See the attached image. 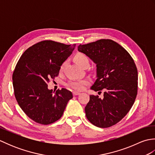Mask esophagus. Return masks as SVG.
Returning a JSON list of instances; mask_svg holds the SVG:
<instances>
[{"label":"esophagus","mask_w":155,"mask_h":155,"mask_svg":"<svg viewBox=\"0 0 155 155\" xmlns=\"http://www.w3.org/2000/svg\"><path fill=\"white\" fill-rule=\"evenodd\" d=\"M72 94H73L74 96H77V95H79L81 94V93L80 92H77V91H74L73 93H72Z\"/></svg>","instance_id":"1"}]
</instances>
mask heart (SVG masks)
Instances as JSON below:
<instances>
[{
	"mask_svg": "<svg viewBox=\"0 0 155 155\" xmlns=\"http://www.w3.org/2000/svg\"><path fill=\"white\" fill-rule=\"evenodd\" d=\"M74 60L78 65L81 66L82 67H83L85 64L88 62V59L87 56L83 53H81V52H78V53L74 55ZM64 64L65 62H63V63L61 65L60 72H62L63 71ZM89 83L90 81L86 78V79H83L81 81H71L68 82V85L71 88H74V89L81 91L83 90L84 87L88 84H89Z\"/></svg>",
	"mask_w": 155,
	"mask_h": 155,
	"instance_id": "b5f03b06",
	"label": "heart"
}]
</instances>
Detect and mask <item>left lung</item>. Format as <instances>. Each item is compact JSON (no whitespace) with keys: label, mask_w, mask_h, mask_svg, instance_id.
<instances>
[{"label":"left lung","mask_w":155,"mask_h":155,"mask_svg":"<svg viewBox=\"0 0 155 155\" xmlns=\"http://www.w3.org/2000/svg\"><path fill=\"white\" fill-rule=\"evenodd\" d=\"M78 51L97 65V80L91 89L104 91L103 98L90 95L84 108L87 119L100 128L113 126L126 116L135 101L138 89L135 63L123 47L109 39L80 45Z\"/></svg>","instance_id":"8db88e82"}]
</instances>
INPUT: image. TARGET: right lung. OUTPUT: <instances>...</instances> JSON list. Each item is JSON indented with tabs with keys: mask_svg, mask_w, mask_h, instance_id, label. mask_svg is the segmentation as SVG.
I'll return each instance as SVG.
<instances>
[{
	"mask_svg": "<svg viewBox=\"0 0 155 155\" xmlns=\"http://www.w3.org/2000/svg\"><path fill=\"white\" fill-rule=\"evenodd\" d=\"M76 47L44 41L25 51L16 65L12 84L18 104L27 116L39 124H49L61 118L72 98L71 91L62 88L53 93L48 83L57 77L61 65Z\"/></svg>",
	"mask_w": 155,
	"mask_h": 155,
	"instance_id": "1",
	"label": "right lung"
}]
</instances>
